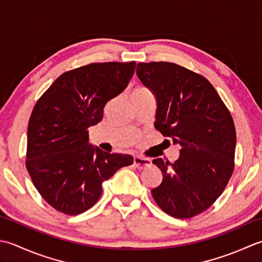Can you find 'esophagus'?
Here are the masks:
<instances>
[{
  "label": "esophagus",
  "instance_id": "34e87169",
  "mask_svg": "<svg viewBox=\"0 0 262 262\" xmlns=\"http://www.w3.org/2000/svg\"><path fill=\"white\" fill-rule=\"evenodd\" d=\"M133 164H135V166L139 169H142L145 167H148L150 166L151 165V161L149 158H145V157H135V159H133Z\"/></svg>",
  "mask_w": 262,
  "mask_h": 262
}]
</instances>
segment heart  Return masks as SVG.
<instances>
[{
  "mask_svg": "<svg viewBox=\"0 0 262 262\" xmlns=\"http://www.w3.org/2000/svg\"><path fill=\"white\" fill-rule=\"evenodd\" d=\"M148 94H151L150 89H149L146 86H143V84H137L135 89H133V92H132V98L139 97V96H145V95H148Z\"/></svg>",
  "mask_w": 262,
  "mask_h": 262,
  "instance_id": "1",
  "label": "heart"
}]
</instances>
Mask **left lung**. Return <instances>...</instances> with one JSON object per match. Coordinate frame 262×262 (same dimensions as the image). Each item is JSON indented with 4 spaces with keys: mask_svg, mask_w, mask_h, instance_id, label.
I'll list each match as a JSON object with an SVG mask.
<instances>
[{
    "mask_svg": "<svg viewBox=\"0 0 262 262\" xmlns=\"http://www.w3.org/2000/svg\"><path fill=\"white\" fill-rule=\"evenodd\" d=\"M137 76L156 95L155 129L181 146L174 163L154 159L163 182L151 194L169 216L194 217L220 198L233 174L236 132L232 115L204 76L179 64L138 63Z\"/></svg>",
    "mask_w": 262,
    "mask_h": 262,
    "instance_id": "1",
    "label": "left lung"
}]
</instances>
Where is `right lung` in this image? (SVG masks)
Masks as SVG:
<instances>
[{"label": "right lung", "mask_w": 262, "mask_h": 262, "mask_svg": "<svg viewBox=\"0 0 262 262\" xmlns=\"http://www.w3.org/2000/svg\"><path fill=\"white\" fill-rule=\"evenodd\" d=\"M136 62L90 63L62 73L37 100L27 131L26 167L41 198L55 210L79 215L101 195V183L133 163L130 155L88 143V127L107 101L126 88Z\"/></svg>", "instance_id": "obj_1"}]
</instances>
